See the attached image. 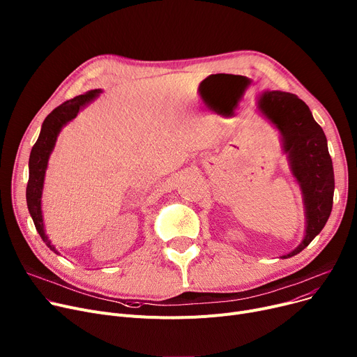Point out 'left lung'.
I'll list each match as a JSON object with an SVG mask.
<instances>
[{"instance_id": "obj_1", "label": "left lung", "mask_w": 357, "mask_h": 357, "mask_svg": "<svg viewBox=\"0 0 357 357\" xmlns=\"http://www.w3.org/2000/svg\"><path fill=\"white\" fill-rule=\"evenodd\" d=\"M261 112L280 130L291 170L301 185L307 229L304 241L282 258L300 254L324 227L333 207L334 172L327 139L307 105L294 93L268 91L259 98Z\"/></svg>"}]
</instances>
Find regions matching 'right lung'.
Here are the masks:
<instances>
[{"label": "right lung", "instance_id": "right-lung-1", "mask_svg": "<svg viewBox=\"0 0 357 357\" xmlns=\"http://www.w3.org/2000/svg\"><path fill=\"white\" fill-rule=\"evenodd\" d=\"M99 93H100V89H93L85 95H79L73 99L63 102L61 105H59L57 108H54L46 116L43 125H41L38 139L33 145V150L30 154V160H29L30 174H29L27 192H26L29 212L33 218V222H34V226L37 229L38 235L52 250H54L56 254H59V252L45 234L43 216H41V192H43V181H45V173L47 169L49 155L54 149L57 135H59L63 125H66L69 121L76 118L80 108L85 107L86 103H89Z\"/></svg>", "mask_w": 357, "mask_h": 357}]
</instances>
